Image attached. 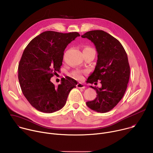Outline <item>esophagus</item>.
<instances>
[{
	"label": "esophagus",
	"instance_id": "obj_1",
	"mask_svg": "<svg viewBox=\"0 0 153 153\" xmlns=\"http://www.w3.org/2000/svg\"><path fill=\"white\" fill-rule=\"evenodd\" d=\"M76 86H77V88H82V89H84V88H85V85H84L83 84H82V83H78L77 84Z\"/></svg>",
	"mask_w": 153,
	"mask_h": 153
}]
</instances>
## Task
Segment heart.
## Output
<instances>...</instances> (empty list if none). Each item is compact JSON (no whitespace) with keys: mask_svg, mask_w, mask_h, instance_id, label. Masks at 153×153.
<instances>
[{"mask_svg":"<svg viewBox=\"0 0 153 153\" xmlns=\"http://www.w3.org/2000/svg\"><path fill=\"white\" fill-rule=\"evenodd\" d=\"M90 49H92L91 48H89V47H86L83 50H90ZM85 72L82 71V70H75L74 71L73 73H72V75L74 77H75L76 79H82L83 78V76Z\"/></svg>","mask_w":153,"mask_h":153,"instance_id":"1","label":"heart"}]
</instances>
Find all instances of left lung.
<instances>
[{
    "mask_svg": "<svg viewBox=\"0 0 153 153\" xmlns=\"http://www.w3.org/2000/svg\"><path fill=\"white\" fill-rule=\"evenodd\" d=\"M82 37L93 42L98 54L94 71L87 81L100 80L102 84L101 88L91 86L97 95L86 105L99 113L108 112L122 99L127 88L130 68L126 53L117 39L102 30L88 31Z\"/></svg>",
    "mask_w": 153,
    "mask_h": 153,
    "instance_id": "left-lung-1",
    "label": "left lung"
}]
</instances>
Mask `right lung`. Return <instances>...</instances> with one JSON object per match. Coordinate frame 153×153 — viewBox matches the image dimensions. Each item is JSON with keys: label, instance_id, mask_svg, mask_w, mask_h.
<instances>
[{"label": "right lung", "instance_id": "obj_1", "mask_svg": "<svg viewBox=\"0 0 153 153\" xmlns=\"http://www.w3.org/2000/svg\"><path fill=\"white\" fill-rule=\"evenodd\" d=\"M77 32L45 31L34 37L22 56L18 67L20 88L29 103L38 111L51 113L62 108L77 82L68 77L56 86L51 78L60 68L65 49Z\"/></svg>", "mask_w": 153, "mask_h": 153}]
</instances>
